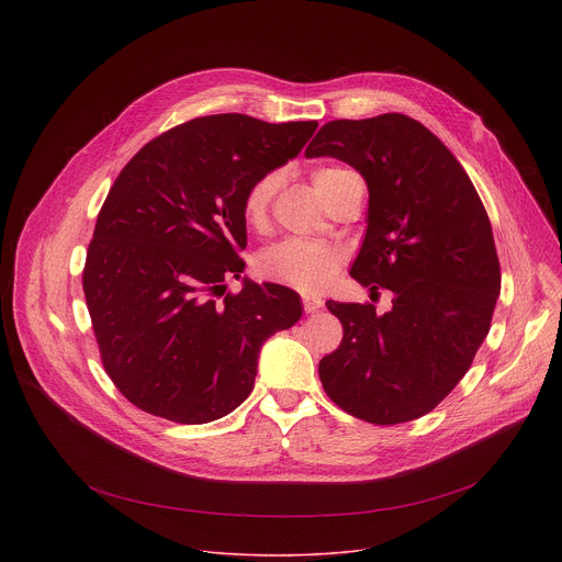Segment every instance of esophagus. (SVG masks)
Masks as SVG:
<instances>
[{
  "label": "esophagus",
  "mask_w": 562,
  "mask_h": 562,
  "mask_svg": "<svg viewBox=\"0 0 562 562\" xmlns=\"http://www.w3.org/2000/svg\"><path fill=\"white\" fill-rule=\"evenodd\" d=\"M323 304H325V300L319 297V295H304L302 297V306H304L306 313H315Z\"/></svg>",
  "instance_id": "esophagus-1"
}]
</instances>
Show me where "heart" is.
I'll return each instance as SVG.
<instances>
[{"instance_id": "heart-1", "label": "heart", "mask_w": 562, "mask_h": 562, "mask_svg": "<svg viewBox=\"0 0 562 562\" xmlns=\"http://www.w3.org/2000/svg\"><path fill=\"white\" fill-rule=\"evenodd\" d=\"M351 176V171L340 167H319L313 171L311 180L317 193L323 195L329 204L338 184ZM278 178L276 173H267L249 184L243 198V217L249 228H262L269 220L271 202L276 195ZM342 267V254L323 243H313V239L291 237L284 243H278L265 249L256 260V271L260 278L269 282L284 284L300 293H317L323 291L334 276Z\"/></svg>"}]
</instances>
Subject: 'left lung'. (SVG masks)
Returning a JSON list of instances; mask_svg holds the SVG:
<instances>
[{
	"label": "left lung",
	"mask_w": 562,
	"mask_h": 562,
	"mask_svg": "<svg viewBox=\"0 0 562 562\" xmlns=\"http://www.w3.org/2000/svg\"><path fill=\"white\" fill-rule=\"evenodd\" d=\"M306 157H336L367 182L369 213L351 278L393 293L391 311L334 302L340 347L317 373L347 414L397 425L436 409L490 334L501 262L487 211L451 150L403 113L334 120Z\"/></svg>",
	"instance_id": "left-lung-1"
}]
</instances>
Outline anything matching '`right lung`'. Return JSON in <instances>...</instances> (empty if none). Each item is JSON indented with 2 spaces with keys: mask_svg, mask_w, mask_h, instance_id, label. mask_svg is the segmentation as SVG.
Here are the masks:
<instances>
[{
  "mask_svg": "<svg viewBox=\"0 0 562 562\" xmlns=\"http://www.w3.org/2000/svg\"><path fill=\"white\" fill-rule=\"evenodd\" d=\"M317 122L222 113L144 144L111 187L82 286L102 364L122 395L180 425L217 420L254 391L267 338L293 327L300 295L239 278L243 198L286 165Z\"/></svg>",
  "mask_w": 562,
  "mask_h": 562,
  "instance_id": "obj_1",
  "label": "right lung"
}]
</instances>
